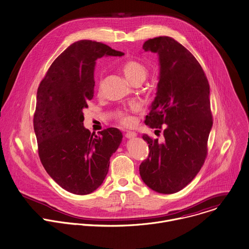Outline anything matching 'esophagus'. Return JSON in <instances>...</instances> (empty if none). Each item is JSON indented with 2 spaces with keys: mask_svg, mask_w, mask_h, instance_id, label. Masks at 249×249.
<instances>
[{
  "mask_svg": "<svg viewBox=\"0 0 249 249\" xmlns=\"http://www.w3.org/2000/svg\"><path fill=\"white\" fill-rule=\"evenodd\" d=\"M137 136V133L136 132H133V131H127L125 133V137L128 138V139H131V138H135Z\"/></svg>",
  "mask_w": 249,
  "mask_h": 249,
  "instance_id": "esophagus-1",
  "label": "esophagus"
}]
</instances>
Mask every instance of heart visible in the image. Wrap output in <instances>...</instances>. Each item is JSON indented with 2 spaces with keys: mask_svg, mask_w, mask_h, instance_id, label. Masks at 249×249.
Returning a JSON list of instances; mask_svg holds the SVG:
<instances>
[{
  "mask_svg": "<svg viewBox=\"0 0 249 249\" xmlns=\"http://www.w3.org/2000/svg\"><path fill=\"white\" fill-rule=\"evenodd\" d=\"M120 69L127 78V80L131 82L132 84L143 82L148 74L147 67L142 61L134 58H130L122 62L120 65ZM117 116L118 120L123 125H130L133 122V118L125 111L118 112Z\"/></svg>",
  "mask_w": 249,
  "mask_h": 249,
  "instance_id": "heart-1",
  "label": "heart"
}]
</instances>
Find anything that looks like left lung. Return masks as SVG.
Here are the masks:
<instances>
[{
	"mask_svg": "<svg viewBox=\"0 0 249 249\" xmlns=\"http://www.w3.org/2000/svg\"><path fill=\"white\" fill-rule=\"evenodd\" d=\"M142 49L158 53L160 62L156 97L144 123L152 129L165 125V141L142 135L149 153L140 175L151 190L171 195L194 180L207 156L213 124L209 83L197 59L173 38L149 39Z\"/></svg>",
	"mask_w": 249,
	"mask_h": 249,
	"instance_id": "8db88e82",
	"label": "left lung"
}]
</instances>
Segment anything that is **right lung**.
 Masks as SVG:
<instances>
[{"mask_svg": "<svg viewBox=\"0 0 249 249\" xmlns=\"http://www.w3.org/2000/svg\"><path fill=\"white\" fill-rule=\"evenodd\" d=\"M123 54L100 42H75L53 60L39 85L33 118L39 157L47 173L71 194L88 195L103 184L122 141L116 128L99 135L85 129L83 109L94 97L96 60Z\"/></svg>", "mask_w": 249, "mask_h": 249, "instance_id": "1", "label": "right lung"}]
</instances>
